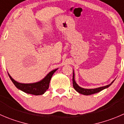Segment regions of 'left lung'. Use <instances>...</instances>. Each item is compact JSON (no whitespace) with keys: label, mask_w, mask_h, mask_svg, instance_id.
<instances>
[{"label":"left lung","mask_w":124,"mask_h":124,"mask_svg":"<svg viewBox=\"0 0 124 124\" xmlns=\"http://www.w3.org/2000/svg\"><path fill=\"white\" fill-rule=\"evenodd\" d=\"M112 82L109 85H106V86H102V87L97 88H94V89H85L83 88L80 87L78 84H76V82H75V80H74V74L73 73V87L75 89V90L76 91H78V93H80V94H84V95H90V94H94V93H97L99 92V91H102V90H104L105 88H107L109 87L111 84H113V82Z\"/></svg>","instance_id":"obj_1"}]
</instances>
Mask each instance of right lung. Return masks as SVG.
Instances as JSON below:
<instances>
[{
	"label": "right lung",
	"instance_id": "add662e5",
	"mask_svg": "<svg viewBox=\"0 0 124 124\" xmlns=\"http://www.w3.org/2000/svg\"><path fill=\"white\" fill-rule=\"evenodd\" d=\"M57 69H55L54 70L50 71L46 76L40 81L38 82L33 83V84H21L14 80L11 76L8 74L9 78L11 81L16 86L19 90H22L23 92L28 94H34V95L38 96L42 95L48 89L49 84H50V80L51 79L53 74Z\"/></svg>",
	"mask_w": 124,
	"mask_h": 124
}]
</instances>
